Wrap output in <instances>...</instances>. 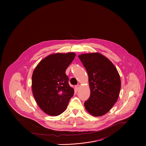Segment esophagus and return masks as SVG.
I'll use <instances>...</instances> for the list:
<instances>
[{"label":"esophagus","instance_id":"1","mask_svg":"<svg viewBox=\"0 0 146 146\" xmlns=\"http://www.w3.org/2000/svg\"><path fill=\"white\" fill-rule=\"evenodd\" d=\"M75 89H76V90H78L79 89V88H80V85H79V84L76 85L75 86Z\"/></svg>","mask_w":146,"mask_h":146}]
</instances>
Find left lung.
Returning a JSON list of instances; mask_svg holds the SVG:
<instances>
[{
  "label": "left lung",
  "mask_w": 146,
  "mask_h": 146,
  "mask_svg": "<svg viewBox=\"0 0 146 146\" xmlns=\"http://www.w3.org/2000/svg\"><path fill=\"white\" fill-rule=\"evenodd\" d=\"M78 57L87 71L90 89L85 108L93 116H103L119 98L121 88L119 74L112 62L100 53H84Z\"/></svg>",
  "instance_id": "1"
}]
</instances>
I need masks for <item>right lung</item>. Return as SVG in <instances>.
I'll list each match as a JSON object with an SVG mask.
<instances>
[{
    "instance_id": "right-lung-1",
    "label": "right lung",
    "mask_w": 146,
    "mask_h": 146,
    "mask_svg": "<svg viewBox=\"0 0 146 146\" xmlns=\"http://www.w3.org/2000/svg\"><path fill=\"white\" fill-rule=\"evenodd\" d=\"M75 56L73 52L50 54L43 58L33 71L34 98L42 111L50 116L63 112L74 94L65 72Z\"/></svg>"
}]
</instances>
